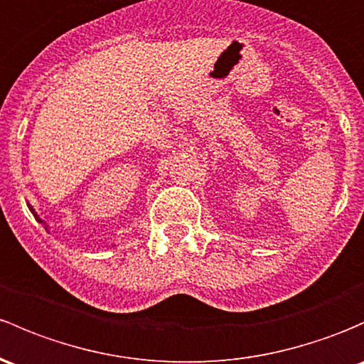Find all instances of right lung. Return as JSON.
I'll return each instance as SVG.
<instances>
[{
	"label": "right lung",
	"instance_id": "right-lung-1",
	"mask_svg": "<svg viewBox=\"0 0 364 364\" xmlns=\"http://www.w3.org/2000/svg\"><path fill=\"white\" fill-rule=\"evenodd\" d=\"M29 209H31V213H33V214H34V218H36V220H38V221H40V223H41V225H45V221H43V220H41V218H40V216H38V214H36V213H34V209H33V208H31V205H29Z\"/></svg>",
	"mask_w": 364,
	"mask_h": 364
}]
</instances>
